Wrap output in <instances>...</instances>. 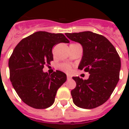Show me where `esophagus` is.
<instances>
[{
	"mask_svg": "<svg viewBox=\"0 0 129 129\" xmlns=\"http://www.w3.org/2000/svg\"><path fill=\"white\" fill-rule=\"evenodd\" d=\"M71 78H72V77H71V76H70V75H67V79H70Z\"/></svg>",
	"mask_w": 129,
	"mask_h": 129,
	"instance_id": "1",
	"label": "esophagus"
}]
</instances>
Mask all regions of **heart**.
Here are the masks:
<instances>
[{
	"label": "heart",
	"instance_id": "obj_1",
	"mask_svg": "<svg viewBox=\"0 0 129 129\" xmlns=\"http://www.w3.org/2000/svg\"><path fill=\"white\" fill-rule=\"evenodd\" d=\"M61 68L62 69H63L64 71L67 72H69L71 71L72 70V67L71 65H70V64H61Z\"/></svg>",
	"mask_w": 129,
	"mask_h": 129
}]
</instances>
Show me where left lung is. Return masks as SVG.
Masks as SVG:
<instances>
[{
    "label": "left lung",
    "mask_w": 129,
    "mask_h": 129,
    "mask_svg": "<svg viewBox=\"0 0 129 129\" xmlns=\"http://www.w3.org/2000/svg\"><path fill=\"white\" fill-rule=\"evenodd\" d=\"M65 35L82 45L83 55L78 69L90 74L86 80L72 77L76 83V87L71 91L73 102L82 109L96 108L109 100L119 81V54L103 35L89 31Z\"/></svg>",
    "instance_id": "obj_1"
}]
</instances>
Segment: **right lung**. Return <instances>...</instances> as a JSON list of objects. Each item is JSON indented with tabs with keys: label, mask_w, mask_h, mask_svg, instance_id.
<instances>
[{
	"label": "right lung",
	"mask_w": 129,
	"mask_h": 129,
	"mask_svg": "<svg viewBox=\"0 0 129 129\" xmlns=\"http://www.w3.org/2000/svg\"><path fill=\"white\" fill-rule=\"evenodd\" d=\"M70 41L62 34L37 31L23 39L16 46L9 59L11 84L24 103L44 109L53 105L57 91L67 81V75L56 72H44L45 64L53 61L52 48Z\"/></svg>",
	"instance_id": "add662e5"
}]
</instances>
